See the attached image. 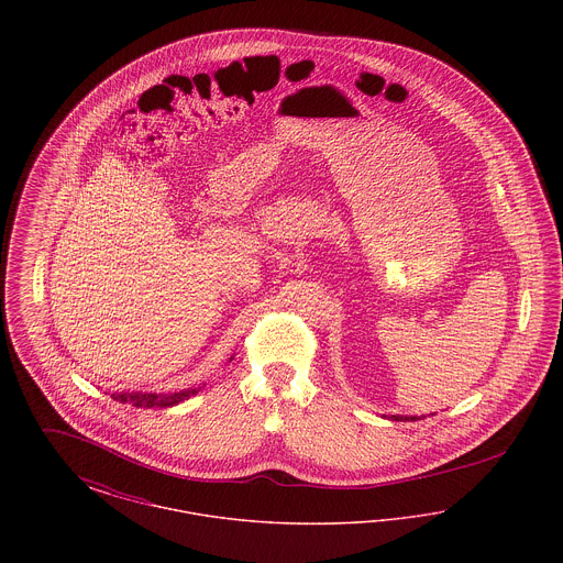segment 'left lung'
I'll return each instance as SVG.
<instances>
[{
    "mask_svg": "<svg viewBox=\"0 0 563 563\" xmlns=\"http://www.w3.org/2000/svg\"><path fill=\"white\" fill-rule=\"evenodd\" d=\"M390 420H397V422H416V420H420L418 416H388Z\"/></svg>",
    "mask_w": 563,
    "mask_h": 563,
    "instance_id": "obj_1",
    "label": "left lung"
}]
</instances>
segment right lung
<instances>
[{
  "instance_id": "obj_1",
  "label": "right lung",
  "mask_w": 563,
  "mask_h": 563,
  "mask_svg": "<svg viewBox=\"0 0 563 563\" xmlns=\"http://www.w3.org/2000/svg\"><path fill=\"white\" fill-rule=\"evenodd\" d=\"M232 361V358H230ZM200 388H188L179 393H113V401L131 402L133 407H173L177 402L188 401Z\"/></svg>"
}]
</instances>
